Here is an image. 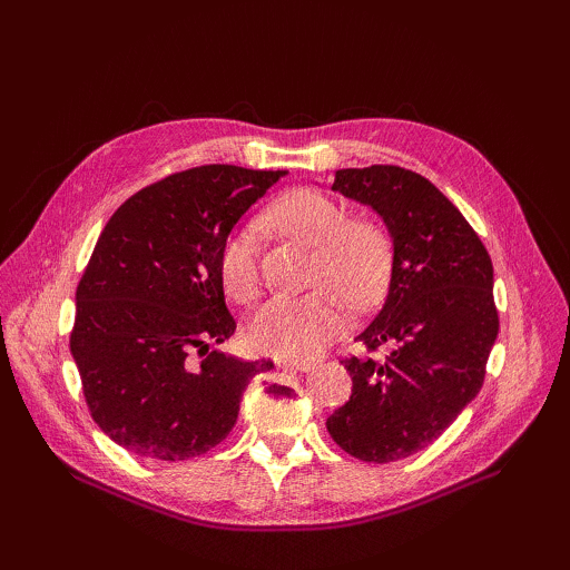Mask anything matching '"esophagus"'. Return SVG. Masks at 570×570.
Instances as JSON below:
<instances>
[{
	"instance_id": "obj_1",
	"label": "esophagus",
	"mask_w": 570,
	"mask_h": 570,
	"mask_svg": "<svg viewBox=\"0 0 570 570\" xmlns=\"http://www.w3.org/2000/svg\"><path fill=\"white\" fill-rule=\"evenodd\" d=\"M314 366H316L314 361H297V358H281V361H278V368H283V371L306 373V371H312Z\"/></svg>"
}]
</instances>
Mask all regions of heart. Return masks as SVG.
<instances>
[{
  "label": "heart",
  "instance_id": "obj_1",
  "mask_svg": "<svg viewBox=\"0 0 570 570\" xmlns=\"http://www.w3.org/2000/svg\"><path fill=\"white\" fill-rule=\"evenodd\" d=\"M266 220L275 230L314 247L308 283L314 292L278 297L256 314L249 342L275 356H314L344 325V302L366 308L381 299L392 271V235L375 216H350L344 204L318 189H292L275 199ZM226 295L252 306L264 295L258 235L252 223L235 228L218 252Z\"/></svg>",
  "mask_w": 570,
  "mask_h": 570
}]
</instances>
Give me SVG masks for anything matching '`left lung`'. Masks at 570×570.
Returning <instances> with one entry per match:
<instances>
[{
    "label": "left lung",
    "mask_w": 570,
    "mask_h": 570,
    "mask_svg": "<svg viewBox=\"0 0 570 570\" xmlns=\"http://www.w3.org/2000/svg\"><path fill=\"white\" fill-rule=\"evenodd\" d=\"M333 189L371 204L392 235L387 299L342 358L352 396L325 421L344 452L390 463L433 444L480 392L499 333L492 258L428 178L400 166L342 168Z\"/></svg>",
    "instance_id": "8db88e82"
}]
</instances>
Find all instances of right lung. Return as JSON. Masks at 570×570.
I'll list each match as a JSON object with an SVG mask.
<instances>
[{
    "label": "right lung",
    "mask_w": 570,
    "mask_h": 570,
    "mask_svg": "<svg viewBox=\"0 0 570 570\" xmlns=\"http://www.w3.org/2000/svg\"><path fill=\"white\" fill-rule=\"evenodd\" d=\"M287 170L209 164L170 174L118 206L76 289L71 354L95 423L159 461L226 440L239 400L271 358L209 352L235 333L218 252ZM195 348L203 356H188Z\"/></svg>",
    "instance_id": "obj_1"
}]
</instances>
